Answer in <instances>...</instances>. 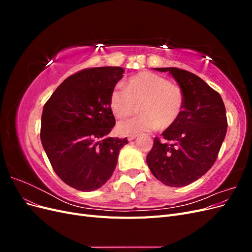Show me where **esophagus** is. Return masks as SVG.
<instances>
[{"label":"esophagus","mask_w":252,"mask_h":252,"mask_svg":"<svg viewBox=\"0 0 252 252\" xmlns=\"http://www.w3.org/2000/svg\"><path fill=\"white\" fill-rule=\"evenodd\" d=\"M136 138H138V135L136 134H132V135H128V141H133V140H135Z\"/></svg>","instance_id":"34e87169"}]
</instances>
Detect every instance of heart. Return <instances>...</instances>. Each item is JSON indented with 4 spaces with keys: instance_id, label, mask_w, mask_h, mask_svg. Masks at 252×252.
<instances>
[{
    "instance_id": "b5f03b06",
    "label": "heart",
    "mask_w": 252,
    "mask_h": 252,
    "mask_svg": "<svg viewBox=\"0 0 252 252\" xmlns=\"http://www.w3.org/2000/svg\"><path fill=\"white\" fill-rule=\"evenodd\" d=\"M184 101V94L178 84L155 72L143 71L129 78L126 88L117 85L112 89L109 106L114 116L125 119L141 103L142 114L117 125L120 134L132 135L173 126L181 117Z\"/></svg>"
}]
</instances>
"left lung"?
Returning <instances> with one entry per match:
<instances>
[{"label": "left lung", "mask_w": 252, "mask_h": 252, "mask_svg": "<svg viewBox=\"0 0 252 252\" xmlns=\"http://www.w3.org/2000/svg\"><path fill=\"white\" fill-rule=\"evenodd\" d=\"M168 71L184 94L180 119L155 138L146 161L151 173L163 184L183 187L200 179L215 164L227 131V117L220 94L197 75L175 67Z\"/></svg>", "instance_id": "1"}]
</instances>
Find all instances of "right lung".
I'll list each match as a JSON object with an SVG mask.
<instances>
[{"instance_id": "right-lung-1", "label": "right lung", "mask_w": 252, "mask_h": 252, "mask_svg": "<svg viewBox=\"0 0 252 252\" xmlns=\"http://www.w3.org/2000/svg\"><path fill=\"white\" fill-rule=\"evenodd\" d=\"M121 67H94L68 77L45 103L41 141L58 177L80 191L98 189L112 175L127 138H108L116 125L109 96Z\"/></svg>"}]
</instances>
